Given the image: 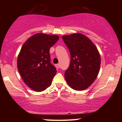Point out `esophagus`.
<instances>
[{
	"label": "esophagus",
	"instance_id": "obj_1",
	"mask_svg": "<svg viewBox=\"0 0 122 122\" xmlns=\"http://www.w3.org/2000/svg\"><path fill=\"white\" fill-rule=\"evenodd\" d=\"M55 66H56V67L57 68H58H58H60V65L59 64H56Z\"/></svg>",
	"mask_w": 122,
	"mask_h": 122
}]
</instances>
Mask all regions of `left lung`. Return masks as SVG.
Returning <instances> with one entry per match:
<instances>
[{
  "label": "left lung",
  "mask_w": 122,
  "mask_h": 122,
  "mask_svg": "<svg viewBox=\"0 0 122 122\" xmlns=\"http://www.w3.org/2000/svg\"><path fill=\"white\" fill-rule=\"evenodd\" d=\"M71 54V63L65 72L68 85L77 91L84 90L94 82L100 69V54L93 42L82 34L62 36Z\"/></svg>",
  "instance_id": "left-lung-1"
}]
</instances>
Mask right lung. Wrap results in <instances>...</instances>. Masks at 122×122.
<instances>
[{
    "mask_svg": "<svg viewBox=\"0 0 122 122\" xmlns=\"http://www.w3.org/2000/svg\"><path fill=\"white\" fill-rule=\"evenodd\" d=\"M58 39L56 35L38 33L29 38L21 48L18 71L25 84L35 91H43L51 84L57 70L51 64L49 50Z\"/></svg>",
    "mask_w": 122,
    "mask_h": 122,
    "instance_id": "obj_1",
    "label": "right lung"
}]
</instances>
